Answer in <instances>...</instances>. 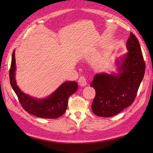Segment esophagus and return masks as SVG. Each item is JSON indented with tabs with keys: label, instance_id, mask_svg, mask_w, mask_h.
I'll use <instances>...</instances> for the list:
<instances>
[{
	"label": "esophagus",
	"instance_id": "obj_1",
	"mask_svg": "<svg viewBox=\"0 0 153 153\" xmlns=\"http://www.w3.org/2000/svg\"><path fill=\"white\" fill-rule=\"evenodd\" d=\"M78 84L82 87H84L87 84V82H86V79L84 76H81L79 79H78Z\"/></svg>",
	"mask_w": 153,
	"mask_h": 153
}]
</instances>
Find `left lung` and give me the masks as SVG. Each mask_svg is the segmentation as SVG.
<instances>
[{"instance_id":"8db88e82","label":"left lung","mask_w":153,"mask_h":153,"mask_svg":"<svg viewBox=\"0 0 153 153\" xmlns=\"http://www.w3.org/2000/svg\"><path fill=\"white\" fill-rule=\"evenodd\" d=\"M128 52L117 65V75L106 73L96 74L91 87L96 96L92 110L100 117H112L121 112L135 100L138 88L144 76L146 64L140 46L135 34L130 32L126 42Z\"/></svg>"}]
</instances>
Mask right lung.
I'll return each mask as SVG.
<instances>
[{"instance_id":"obj_1","label":"right lung","mask_w":153,"mask_h":153,"mask_svg":"<svg viewBox=\"0 0 153 153\" xmlns=\"http://www.w3.org/2000/svg\"><path fill=\"white\" fill-rule=\"evenodd\" d=\"M16 61L13 51L10 70V84L24 109L32 115L45 119L58 118L65 113L69 97L76 91V82H66L45 99L37 100L25 94L18 88L15 80Z\"/></svg>"}]
</instances>
